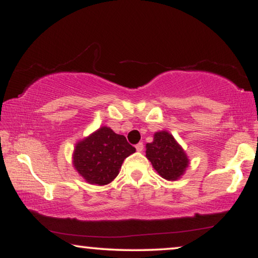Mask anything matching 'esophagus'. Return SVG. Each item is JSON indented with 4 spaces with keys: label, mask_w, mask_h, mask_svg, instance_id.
Here are the masks:
<instances>
[{
    "label": "esophagus",
    "mask_w": 258,
    "mask_h": 258,
    "mask_svg": "<svg viewBox=\"0 0 258 258\" xmlns=\"http://www.w3.org/2000/svg\"><path fill=\"white\" fill-rule=\"evenodd\" d=\"M143 149H144V146H143L142 142L136 144V150L137 151H140V153H141V151H143Z\"/></svg>",
    "instance_id": "34e87169"
}]
</instances>
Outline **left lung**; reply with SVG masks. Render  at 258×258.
Wrapping results in <instances>:
<instances>
[{"mask_svg": "<svg viewBox=\"0 0 258 258\" xmlns=\"http://www.w3.org/2000/svg\"><path fill=\"white\" fill-rule=\"evenodd\" d=\"M146 156L157 174L167 181H177L189 167L185 151L167 130L154 134V141L147 143Z\"/></svg>", "mask_w": 258, "mask_h": 258, "instance_id": "1", "label": "left lung"}]
</instances>
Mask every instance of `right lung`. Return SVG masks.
<instances>
[{
    "mask_svg": "<svg viewBox=\"0 0 258 258\" xmlns=\"http://www.w3.org/2000/svg\"><path fill=\"white\" fill-rule=\"evenodd\" d=\"M135 151L124 136L101 126L75 144L73 165L89 184L105 185L114 181L123 161Z\"/></svg>",
    "mask_w": 258,
    "mask_h": 258,
    "instance_id": "obj_1",
    "label": "right lung"
}]
</instances>
